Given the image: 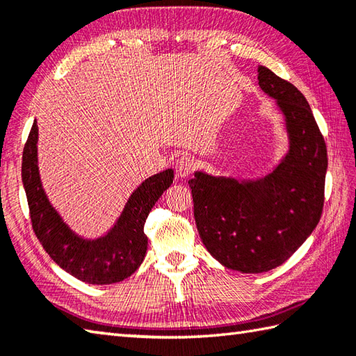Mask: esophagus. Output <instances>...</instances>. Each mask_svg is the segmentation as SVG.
Returning a JSON list of instances; mask_svg holds the SVG:
<instances>
[{"label": "esophagus", "mask_w": 356, "mask_h": 356, "mask_svg": "<svg viewBox=\"0 0 356 356\" xmlns=\"http://www.w3.org/2000/svg\"><path fill=\"white\" fill-rule=\"evenodd\" d=\"M195 168L194 159L190 156H180L176 162V176L188 177Z\"/></svg>", "instance_id": "1"}]
</instances>
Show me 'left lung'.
<instances>
[{"instance_id":"left-lung-1","label":"left lung","mask_w":356,"mask_h":356,"mask_svg":"<svg viewBox=\"0 0 356 356\" xmlns=\"http://www.w3.org/2000/svg\"><path fill=\"white\" fill-rule=\"evenodd\" d=\"M259 86L286 118L289 153L254 182L195 172L190 188L203 245L225 268L260 274L283 264L311 236L324 205L327 149L300 90L266 67Z\"/></svg>"}]
</instances>
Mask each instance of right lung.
I'll use <instances>...</instances> for the list:
<instances>
[{
    "label": "right lung",
    "mask_w": 356,
    "mask_h": 356,
    "mask_svg": "<svg viewBox=\"0 0 356 356\" xmlns=\"http://www.w3.org/2000/svg\"><path fill=\"white\" fill-rule=\"evenodd\" d=\"M36 142L35 120L22 151L21 176L32 228L45 252L65 272L90 284H111L130 277L147 254L148 237L143 232V225L157 199L172 184V170L147 179L131 194L115 228L105 237L88 241L67 228L45 197L38 172Z\"/></svg>",
    "instance_id": "obj_1"
}]
</instances>
